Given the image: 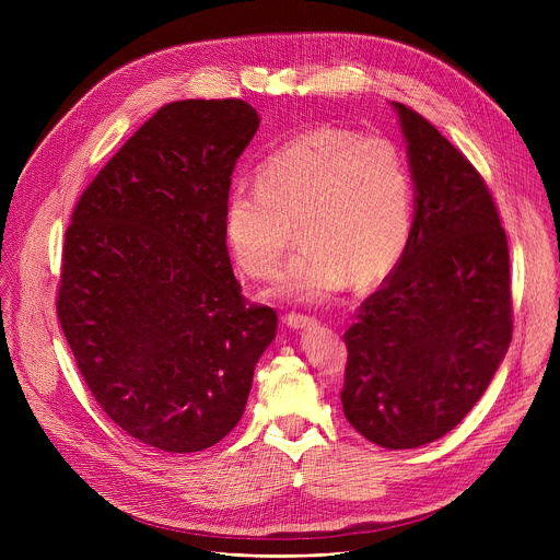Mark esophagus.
Masks as SVG:
<instances>
[{
  "label": "esophagus",
  "mask_w": 560,
  "mask_h": 560,
  "mask_svg": "<svg viewBox=\"0 0 560 560\" xmlns=\"http://www.w3.org/2000/svg\"><path fill=\"white\" fill-rule=\"evenodd\" d=\"M283 322H285V324H288L292 330L310 328V326H314V324H316L312 316H305V314H299V312H290V314H285Z\"/></svg>",
  "instance_id": "34e87169"
}]
</instances>
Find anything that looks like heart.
<instances>
[{
    "mask_svg": "<svg viewBox=\"0 0 560 560\" xmlns=\"http://www.w3.org/2000/svg\"><path fill=\"white\" fill-rule=\"evenodd\" d=\"M255 184L230 188L223 228L234 261L255 279L272 277L296 234L301 250L277 294L326 301L350 279L383 281L401 261L412 230V177L385 137L322 126L270 152Z\"/></svg>",
    "mask_w": 560,
    "mask_h": 560,
    "instance_id": "obj_1",
    "label": "heart"
}]
</instances>
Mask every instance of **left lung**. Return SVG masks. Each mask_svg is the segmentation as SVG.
<instances>
[{
	"instance_id": "left-lung-1",
	"label": "left lung",
	"mask_w": 560,
	"mask_h": 560,
	"mask_svg": "<svg viewBox=\"0 0 560 560\" xmlns=\"http://www.w3.org/2000/svg\"><path fill=\"white\" fill-rule=\"evenodd\" d=\"M415 182L410 242L359 307L343 415L368 441L412 450L454 430L512 341L510 250L494 199L425 117L392 102Z\"/></svg>"
}]
</instances>
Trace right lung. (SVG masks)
I'll return each instance as SVG.
<instances>
[{
	"label": "right lung",
	"instance_id": "add662e5",
	"mask_svg": "<svg viewBox=\"0 0 560 560\" xmlns=\"http://www.w3.org/2000/svg\"><path fill=\"white\" fill-rule=\"evenodd\" d=\"M259 128L242 100L159 108L79 197L57 316L89 389L132 439L188 454L246 410L277 312L234 279L223 212Z\"/></svg>",
	"mask_w": 560,
	"mask_h": 560
}]
</instances>
